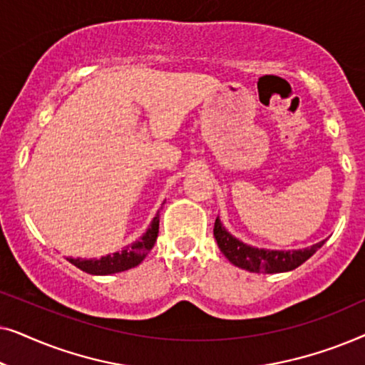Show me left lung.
I'll return each mask as SVG.
<instances>
[{
	"instance_id": "obj_1",
	"label": "left lung",
	"mask_w": 365,
	"mask_h": 365,
	"mask_svg": "<svg viewBox=\"0 0 365 365\" xmlns=\"http://www.w3.org/2000/svg\"><path fill=\"white\" fill-rule=\"evenodd\" d=\"M214 237H216L217 246L221 252L227 257V261L236 267H241L249 272H262V274H277L292 271L314 256L317 249L324 246V241L312 244V246L304 249H292V251H279V249H264L249 246V244L239 241L234 237L226 227L222 226L221 219L216 217L214 222Z\"/></svg>"
}]
</instances>
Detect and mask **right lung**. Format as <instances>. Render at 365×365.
I'll list each match as a JSON object with an SVG mask.
<instances>
[{"label":"right lung","instance_id":"1","mask_svg":"<svg viewBox=\"0 0 365 365\" xmlns=\"http://www.w3.org/2000/svg\"><path fill=\"white\" fill-rule=\"evenodd\" d=\"M159 232V211L156 216L153 217L151 224L146 229V232L143 234L141 237L136 239V241L129 244L123 249V251L108 254V256H103L99 259H74V257H66L73 266H76L81 271L93 274V276H109V274H116L128 271V269H133L139 266L144 261V257L148 256V252L154 247V242L158 239Z\"/></svg>","mask_w":365,"mask_h":365}]
</instances>
